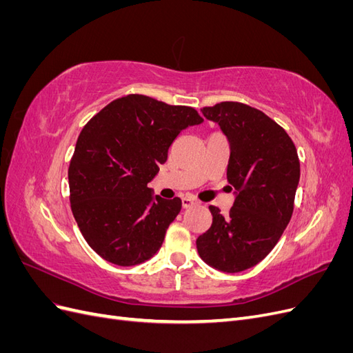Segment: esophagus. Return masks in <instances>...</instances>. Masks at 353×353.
Returning <instances> with one entry per match:
<instances>
[{"instance_id":"34e87169","label":"esophagus","mask_w":353,"mask_h":353,"mask_svg":"<svg viewBox=\"0 0 353 353\" xmlns=\"http://www.w3.org/2000/svg\"><path fill=\"white\" fill-rule=\"evenodd\" d=\"M196 205H199V201H197L194 197H191V196L183 197V206H184L185 209L193 208V206H196Z\"/></svg>"}]
</instances>
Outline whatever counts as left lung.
Masks as SVG:
<instances>
[{
	"mask_svg": "<svg viewBox=\"0 0 353 353\" xmlns=\"http://www.w3.org/2000/svg\"><path fill=\"white\" fill-rule=\"evenodd\" d=\"M201 113L228 138L227 179L236 200L228 216L209 206L212 225L197 239V250L212 268L241 272L266 258L290 222L301 163L292 138L263 112L222 101Z\"/></svg>",
	"mask_w": 353,
	"mask_h": 353,
	"instance_id": "8db88e82",
	"label": "left lung"
}]
</instances>
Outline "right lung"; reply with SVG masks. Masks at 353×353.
<instances>
[{
	"label": "right lung",
	"instance_id": "1",
	"mask_svg": "<svg viewBox=\"0 0 353 353\" xmlns=\"http://www.w3.org/2000/svg\"><path fill=\"white\" fill-rule=\"evenodd\" d=\"M201 122L193 108L130 94L83 126L69 166L70 208L103 259L134 266L157 253L183 203L154 197L147 184L179 132Z\"/></svg>",
	"mask_w": 353,
	"mask_h": 353
}]
</instances>
